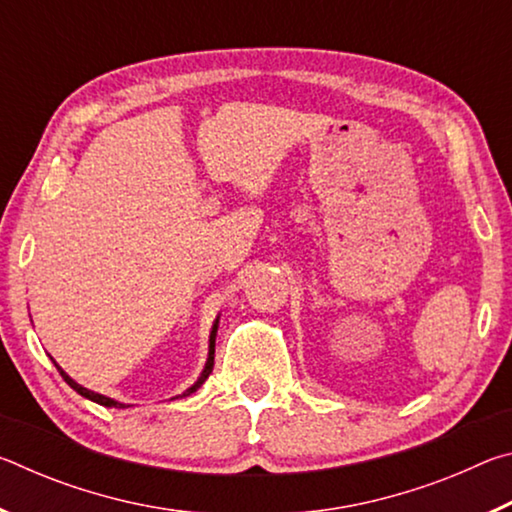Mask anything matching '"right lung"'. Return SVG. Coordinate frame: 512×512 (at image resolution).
I'll use <instances>...</instances> for the list:
<instances>
[{
  "instance_id": "obj_1",
  "label": "right lung",
  "mask_w": 512,
  "mask_h": 512,
  "mask_svg": "<svg viewBox=\"0 0 512 512\" xmlns=\"http://www.w3.org/2000/svg\"><path fill=\"white\" fill-rule=\"evenodd\" d=\"M216 327H219V320H216L214 323V327H212V334H210V357H207V363H205V370H203V375L198 377V381L196 384L192 386V388H187V391L180 395V397H187V395H192L194 391H198V388H201V384L203 381L210 377V372H212V368H214V343H216ZM58 368V366H56ZM58 372H60V377H63L69 386L74 388L76 393L79 395H83V397H88V400H92V402H97V404H101V406H115V409H121V406H126V404H119V402H115V400H110V397H103V395H99V393H92V391H88V388H83L81 384H76V381L72 379V377H67L63 370L58 368Z\"/></svg>"
}]
</instances>
